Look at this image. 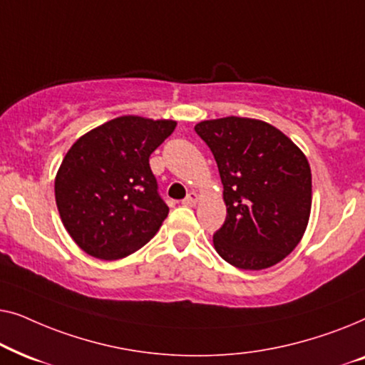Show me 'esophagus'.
I'll return each mask as SVG.
<instances>
[{"instance_id":"1","label":"esophagus","mask_w":365,"mask_h":365,"mask_svg":"<svg viewBox=\"0 0 365 365\" xmlns=\"http://www.w3.org/2000/svg\"><path fill=\"white\" fill-rule=\"evenodd\" d=\"M197 201H199L197 194H196V192H189V196H187L186 199H184L182 204H184V206H191V207H192V206H196Z\"/></svg>"}]
</instances>
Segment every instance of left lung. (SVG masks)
<instances>
[{"label": "left lung", "instance_id": "8db88e82", "mask_svg": "<svg viewBox=\"0 0 365 365\" xmlns=\"http://www.w3.org/2000/svg\"><path fill=\"white\" fill-rule=\"evenodd\" d=\"M217 163L227 216L212 237L224 261L261 271L291 254L306 232L312 204L307 158L286 134L251 118L197 123Z\"/></svg>", "mask_w": 365, "mask_h": 365}]
</instances>
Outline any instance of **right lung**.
<instances>
[{"instance_id":"right-lung-1","label":"right lung","mask_w":365,"mask_h":365,"mask_svg":"<svg viewBox=\"0 0 365 365\" xmlns=\"http://www.w3.org/2000/svg\"><path fill=\"white\" fill-rule=\"evenodd\" d=\"M176 121L121 116L73 144L54 179L61 221L89 256L116 261L159 231L169 207L158 192L149 156Z\"/></svg>"}]
</instances>
